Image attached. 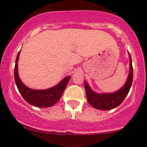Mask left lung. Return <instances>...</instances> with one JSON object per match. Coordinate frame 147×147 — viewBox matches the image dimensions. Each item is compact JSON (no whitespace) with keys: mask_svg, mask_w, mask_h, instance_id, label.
<instances>
[{"mask_svg":"<svg viewBox=\"0 0 147 147\" xmlns=\"http://www.w3.org/2000/svg\"><path fill=\"white\" fill-rule=\"evenodd\" d=\"M130 57V72L128 78L125 84L117 91L111 94H98L91 90L90 86L88 85L86 81H84L85 89H86L87 100L93 107L100 110H109L117 107L121 104L131 89L133 82V66L132 59L131 55Z\"/></svg>","mask_w":147,"mask_h":147,"instance_id":"left-lung-1","label":"left lung"}]
</instances>
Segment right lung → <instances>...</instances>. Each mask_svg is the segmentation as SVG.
I'll return each instance as SVG.
<instances>
[{"instance_id": "1", "label": "right lung", "mask_w": 147, "mask_h": 147, "mask_svg": "<svg viewBox=\"0 0 147 147\" xmlns=\"http://www.w3.org/2000/svg\"><path fill=\"white\" fill-rule=\"evenodd\" d=\"M20 51L16 56L14 67V79L17 88L24 99L30 105L38 107H50L61 98L71 76L66 77L57 86L46 90H33L29 88L20 80L18 74V60Z\"/></svg>"}]
</instances>
